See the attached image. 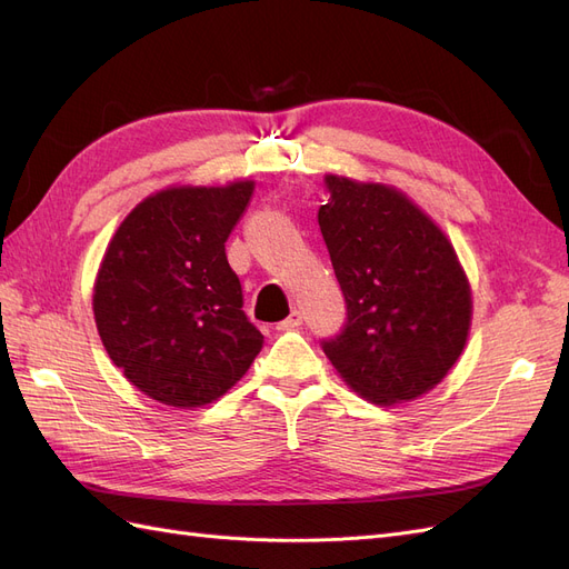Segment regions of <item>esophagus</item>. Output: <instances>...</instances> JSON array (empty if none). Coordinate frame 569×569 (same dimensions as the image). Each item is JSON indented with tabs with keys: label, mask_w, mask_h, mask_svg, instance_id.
Here are the masks:
<instances>
[{
	"label": "esophagus",
	"mask_w": 569,
	"mask_h": 569,
	"mask_svg": "<svg viewBox=\"0 0 569 569\" xmlns=\"http://www.w3.org/2000/svg\"><path fill=\"white\" fill-rule=\"evenodd\" d=\"M303 322V313L299 311V308H295V311H291L282 322H278V330H297V327Z\"/></svg>",
	"instance_id": "obj_1"
}]
</instances>
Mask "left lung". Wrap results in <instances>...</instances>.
Instances as JSON below:
<instances>
[{
  "label": "left lung",
  "instance_id": "8db88e82",
  "mask_svg": "<svg viewBox=\"0 0 569 569\" xmlns=\"http://www.w3.org/2000/svg\"><path fill=\"white\" fill-rule=\"evenodd\" d=\"M318 226L347 301L322 351L353 391L391 406L435 389L470 332L468 278L446 234L399 189L325 176Z\"/></svg>",
  "mask_w": 569,
  "mask_h": 569
}]
</instances>
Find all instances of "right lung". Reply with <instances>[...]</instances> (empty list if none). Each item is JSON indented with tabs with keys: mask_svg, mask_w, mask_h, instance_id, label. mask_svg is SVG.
Segmentation results:
<instances>
[{
	"mask_svg": "<svg viewBox=\"0 0 569 569\" xmlns=\"http://www.w3.org/2000/svg\"><path fill=\"white\" fill-rule=\"evenodd\" d=\"M251 194L249 180L163 189L109 242L92 297L97 330L113 366L153 401L211 403L263 347L226 256Z\"/></svg>",
	"mask_w": 569,
	"mask_h": 569,
	"instance_id": "add662e5",
	"label": "right lung"
}]
</instances>
